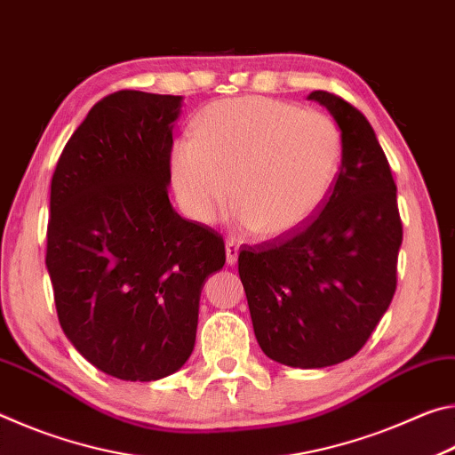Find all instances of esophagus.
<instances>
[{"label": "esophagus", "instance_id": "obj_1", "mask_svg": "<svg viewBox=\"0 0 455 455\" xmlns=\"http://www.w3.org/2000/svg\"><path fill=\"white\" fill-rule=\"evenodd\" d=\"M225 246H227V263L228 265H235L236 259H238V244H236V241H233V238H228Z\"/></svg>", "mask_w": 455, "mask_h": 455}]
</instances>
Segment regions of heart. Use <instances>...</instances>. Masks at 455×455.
Returning a JSON list of instances; mask_svg holds the SVG:
<instances>
[{
    "label": "heart",
    "mask_w": 455,
    "mask_h": 455,
    "mask_svg": "<svg viewBox=\"0 0 455 455\" xmlns=\"http://www.w3.org/2000/svg\"><path fill=\"white\" fill-rule=\"evenodd\" d=\"M343 160V136L327 114L273 98L219 100L195 120V136L171 150L182 209L212 225L230 200L236 222L267 238L295 233L325 204Z\"/></svg>",
    "instance_id": "obj_1"
}]
</instances>
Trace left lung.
Returning a JSON list of instances; mask_svg holds the SVG:
<instances>
[{
  "label": "left lung",
  "mask_w": 455,
  "mask_h": 455,
  "mask_svg": "<svg viewBox=\"0 0 455 455\" xmlns=\"http://www.w3.org/2000/svg\"><path fill=\"white\" fill-rule=\"evenodd\" d=\"M309 100L341 130L335 187L295 233L243 249L238 275L265 355L319 369L355 355L387 311L403 230L394 176L367 118L329 92Z\"/></svg>",
  "instance_id": "8db88e82"
}]
</instances>
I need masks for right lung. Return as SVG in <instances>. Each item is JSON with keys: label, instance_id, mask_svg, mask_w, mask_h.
<instances>
[{"label": "right lung", "instance_id": "add662e5", "mask_svg": "<svg viewBox=\"0 0 455 455\" xmlns=\"http://www.w3.org/2000/svg\"><path fill=\"white\" fill-rule=\"evenodd\" d=\"M182 96L120 90L92 108L52 176L48 267L60 325L92 365L156 381L195 349L204 281L225 265L211 227L168 198Z\"/></svg>", "mask_w": 455, "mask_h": 455}]
</instances>
